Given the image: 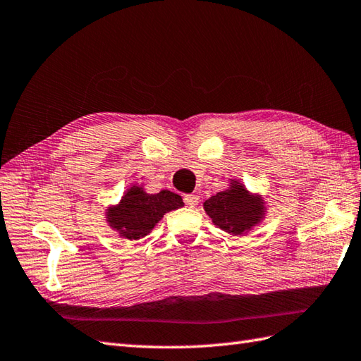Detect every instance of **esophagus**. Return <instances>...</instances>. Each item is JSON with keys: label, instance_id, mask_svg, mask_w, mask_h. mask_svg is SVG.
Listing matches in <instances>:
<instances>
[{"label": "esophagus", "instance_id": "obj_1", "mask_svg": "<svg viewBox=\"0 0 361 361\" xmlns=\"http://www.w3.org/2000/svg\"><path fill=\"white\" fill-rule=\"evenodd\" d=\"M184 204H186L188 207H195L198 204V197L197 195H192V194H188L184 195Z\"/></svg>", "mask_w": 361, "mask_h": 361}]
</instances>
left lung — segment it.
I'll use <instances>...</instances> for the list:
<instances>
[{
  "label": "left lung",
  "mask_w": 361,
  "mask_h": 361,
  "mask_svg": "<svg viewBox=\"0 0 361 361\" xmlns=\"http://www.w3.org/2000/svg\"><path fill=\"white\" fill-rule=\"evenodd\" d=\"M204 211L220 229L241 235L264 219V201L259 195H250L238 181L231 188L204 201Z\"/></svg>",
  "instance_id": "8db88e82"
}]
</instances>
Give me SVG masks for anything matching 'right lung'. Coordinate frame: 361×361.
<instances>
[{
  "instance_id": "obj_1",
  "label": "right lung",
  "mask_w": 361,
  "mask_h": 361,
  "mask_svg": "<svg viewBox=\"0 0 361 361\" xmlns=\"http://www.w3.org/2000/svg\"><path fill=\"white\" fill-rule=\"evenodd\" d=\"M181 206H184L181 197L171 190L146 194L142 188L132 186L123 195L118 206L109 209L107 221L121 237L138 240L146 237L166 212Z\"/></svg>"
}]
</instances>
